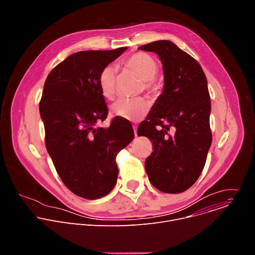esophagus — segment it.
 <instances>
[{
	"label": "esophagus",
	"mask_w": 255,
	"mask_h": 255,
	"mask_svg": "<svg viewBox=\"0 0 255 255\" xmlns=\"http://www.w3.org/2000/svg\"><path fill=\"white\" fill-rule=\"evenodd\" d=\"M133 130H134V135H135V137H137V126H133Z\"/></svg>",
	"instance_id": "obj_1"
}]
</instances>
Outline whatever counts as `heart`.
Here are the masks:
<instances>
[{"mask_svg": "<svg viewBox=\"0 0 255 255\" xmlns=\"http://www.w3.org/2000/svg\"><path fill=\"white\" fill-rule=\"evenodd\" d=\"M123 64L126 68L143 80L144 89L150 93L157 90L154 81L158 71L157 61L145 52H136L128 56ZM117 69L114 65H106L100 72L98 85L102 96L107 100H113L117 93L116 88ZM148 111V103L142 98L137 99H120L111 107V112L114 116L127 121L136 122L141 120Z\"/></svg>", "mask_w": 255, "mask_h": 255, "instance_id": "heart-1", "label": "heart"}]
</instances>
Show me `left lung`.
Returning <instances> with one entry per match:
<instances>
[{"label": "left lung", "instance_id": "left-lung-1", "mask_svg": "<svg viewBox=\"0 0 255 255\" xmlns=\"http://www.w3.org/2000/svg\"><path fill=\"white\" fill-rule=\"evenodd\" d=\"M139 49L158 55L164 76L162 94L137 130L139 136L153 141L145 170L159 191L183 193L199 178L212 143L207 79L199 62L169 40ZM170 127L175 129L172 135L168 134Z\"/></svg>", "mask_w": 255, "mask_h": 255}]
</instances>
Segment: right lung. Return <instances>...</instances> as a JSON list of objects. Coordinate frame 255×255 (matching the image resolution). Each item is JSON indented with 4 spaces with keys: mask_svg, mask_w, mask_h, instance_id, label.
Returning a JSON list of instances; mask_svg holds the SVG:
<instances>
[{
    "mask_svg": "<svg viewBox=\"0 0 255 255\" xmlns=\"http://www.w3.org/2000/svg\"><path fill=\"white\" fill-rule=\"evenodd\" d=\"M126 49L76 52L56 65L44 84L39 111L46 149L63 184L85 199L114 189L116 156L134 138L132 126L117 117L108 128L97 126L108 114L99 75Z\"/></svg>",
    "mask_w": 255,
    "mask_h": 255,
    "instance_id": "obj_1",
    "label": "right lung"
}]
</instances>
